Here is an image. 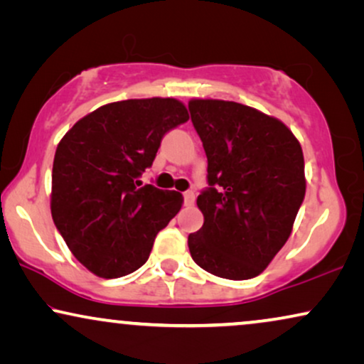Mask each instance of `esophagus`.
<instances>
[{
    "label": "esophagus",
    "mask_w": 364,
    "mask_h": 364,
    "mask_svg": "<svg viewBox=\"0 0 364 364\" xmlns=\"http://www.w3.org/2000/svg\"><path fill=\"white\" fill-rule=\"evenodd\" d=\"M183 196H185V205H186V206L195 205V198H196L195 193H193V191H186Z\"/></svg>",
    "instance_id": "esophagus-1"
}]
</instances>
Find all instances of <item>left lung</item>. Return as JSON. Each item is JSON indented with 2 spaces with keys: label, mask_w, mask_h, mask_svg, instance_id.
<instances>
[{
  "label": "left lung",
  "mask_w": 364,
  "mask_h": 364,
  "mask_svg": "<svg viewBox=\"0 0 364 364\" xmlns=\"http://www.w3.org/2000/svg\"><path fill=\"white\" fill-rule=\"evenodd\" d=\"M191 121L208 158L205 216L188 236L208 273L250 279L263 273L293 231L306 178L301 144L283 121L225 100H191Z\"/></svg>",
  "instance_id": "1"
}]
</instances>
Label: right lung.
<instances>
[{"instance_id":"obj_1","label":"right lung","mask_w":364,"mask_h":364,"mask_svg":"<svg viewBox=\"0 0 364 364\" xmlns=\"http://www.w3.org/2000/svg\"><path fill=\"white\" fill-rule=\"evenodd\" d=\"M190 119L174 98L114 101L73 124L58 143L51 216L75 258L100 278L146 263L153 241L183 206L178 191L141 186L164 133Z\"/></svg>"}]
</instances>
